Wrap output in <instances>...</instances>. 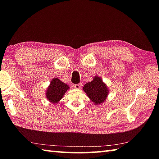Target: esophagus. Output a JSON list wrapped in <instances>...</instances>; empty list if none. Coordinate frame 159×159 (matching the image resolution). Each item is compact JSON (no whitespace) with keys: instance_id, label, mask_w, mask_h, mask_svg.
<instances>
[{"instance_id":"esophagus-1","label":"esophagus","mask_w":159,"mask_h":159,"mask_svg":"<svg viewBox=\"0 0 159 159\" xmlns=\"http://www.w3.org/2000/svg\"><path fill=\"white\" fill-rule=\"evenodd\" d=\"M74 87L76 89H79L81 87V84H76V85H74Z\"/></svg>"}]
</instances>
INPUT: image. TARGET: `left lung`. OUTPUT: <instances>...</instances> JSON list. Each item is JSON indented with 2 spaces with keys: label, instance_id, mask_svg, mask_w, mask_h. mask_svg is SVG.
Here are the masks:
<instances>
[{
  "label": "left lung",
  "instance_id": "1",
  "mask_svg": "<svg viewBox=\"0 0 159 159\" xmlns=\"http://www.w3.org/2000/svg\"><path fill=\"white\" fill-rule=\"evenodd\" d=\"M83 89L95 105H99L105 102L109 93V87L98 76H95L92 81L86 83Z\"/></svg>",
  "mask_w": 159,
  "mask_h": 159
}]
</instances>
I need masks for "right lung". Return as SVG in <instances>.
Segmentation results:
<instances>
[{
  "mask_svg": "<svg viewBox=\"0 0 159 159\" xmlns=\"http://www.w3.org/2000/svg\"><path fill=\"white\" fill-rule=\"evenodd\" d=\"M69 89L70 87L66 83L57 78H54L46 89V97L49 102L53 104L58 103Z\"/></svg>",
  "mask_w": 159,
  "mask_h": 159,
  "instance_id": "add662e5",
  "label": "right lung"
}]
</instances>
